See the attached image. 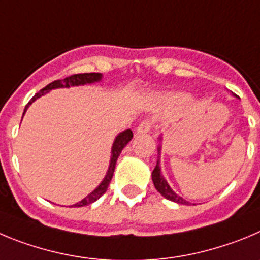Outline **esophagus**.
<instances>
[{
  "label": "esophagus",
  "mask_w": 260,
  "mask_h": 260,
  "mask_svg": "<svg viewBox=\"0 0 260 260\" xmlns=\"http://www.w3.org/2000/svg\"><path fill=\"white\" fill-rule=\"evenodd\" d=\"M151 127H153V121L149 120V119H145L140 123L136 131H137V133H147L151 129Z\"/></svg>",
  "instance_id": "1"
}]
</instances>
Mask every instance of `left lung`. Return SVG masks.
Instances as JSON below:
<instances>
[{
    "label": "left lung",
    "instance_id": "obj_1",
    "mask_svg": "<svg viewBox=\"0 0 260 260\" xmlns=\"http://www.w3.org/2000/svg\"><path fill=\"white\" fill-rule=\"evenodd\" d=\"M151 177H153L154 186H155L156 190L162 194L163 197L167 198V200L172 201V202H177L180 205H189L188 201L182 200V197L177 196L172 189L170 188V185L167 184V181L165 180V177L160 174V168H159V159L156 160V166L153 170V174H151Z\"/></svg>",
    "mask_w": 260,
    "mask_h": 260
}]
</instances>
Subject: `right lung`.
<instances>
[{"label":"right lung","instance_id":"add662e5","mask_svg":"<svg viewBox=\"0 0 260 260\" xmlns=\"http://www.w3.org/2000/svg\"><path fill=\"white\" fill-rule=\"evenodd\" d=\"M100 80H101V74H98V72H86V74L71 75V76H69V78H66V79H63V80L51 81L50 84H48L45 88H43V89L40 90L39 93H36V94L31 98V101L28 102V105L25 106L24 113H25V110L28 109V106H29V105H31L32 102L36 100V98H39V97H41L43 94H45V92H48V90L55 89V88H69V86H74V85H84V84L95 83V81H100ZM24 113H23V115H24ZM132 137H133V133L131 129H127V131H124V132H121L120 135H118V137H116L115 141H114L113 150H111V154H113V155H111L109 171H107V174H106V176H105L104 181H102L101 184L98 185V188L94 189V190H93L89 196H86L84 200H81L80 202L76 203V205H72L71 207H74V206L75 207H83V206L90 205V203L95 202L98 198L102 197V194L107 190L110 181H111V179H113L114 170H115V165H116V160H118L119 154L121 153L123 147H124L125 145L131 141V140H132Z\"/></svg>","mask_w":260,"mask_h":260}]
</instances>
